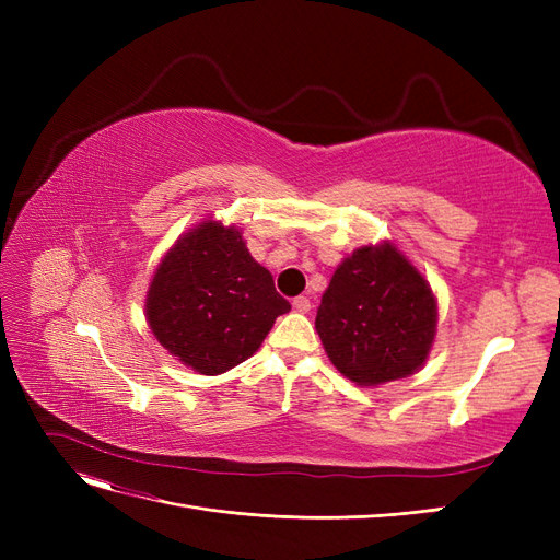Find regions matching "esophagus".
<instances>
[{
    "mask_svg": "<svg viewBox=\"0 0 560 560\" xmlns=\"http://www.w3.org/2000/svg\"><path fill=\"white\" fill-rule=\"evenodd\" d=\"M292 306H294L296 313H308L311 311V299L308 296H296L292 301Z\"/></svg>",
    "mask_w": 560,
    "mask_h": 560,
    "instance_id": "obj_1",
    "label": "esophagus"
}]
</instances>
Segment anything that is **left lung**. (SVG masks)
I'll list each match as a JSON object with an SVG mask.
<instances>
[{
	"label": "left lung",
	"instance_id": "left-lung-1",
	"mask_svg": "<svg viewBox=\"0 0 560 560\" xmlns=\"http://www.w3.org/2000/svg\"><path fill=\"white\" fill-rule=\"evenodd\" d=\"M436 296L425 276L389 241L346 257L322 294L315 329L327 358L354 385L416 374L436 336Z\"/></svg>",
	"mask_w": 560,
	"mask_h": 560
}]
</instances>
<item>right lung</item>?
Masks as SVG:
<instances>
[{
  "label": "right lung",
  "instance_id": "add662e5",
  "mask_svg": "<svg viewBox=\"0 0 560 560\" xmlns=\"http://www.w3.org/2000/svg\"><path fill=\"white\" fill-rule=\"evenodd\" d=\"M273 276L252 259L241 229L208 217L163 254L144 299L156 341L202 376H219L252 358L290 313Z\"/></svg>",
  "mask_w": 560,
  "mask_h": 560
}]
</instances>
